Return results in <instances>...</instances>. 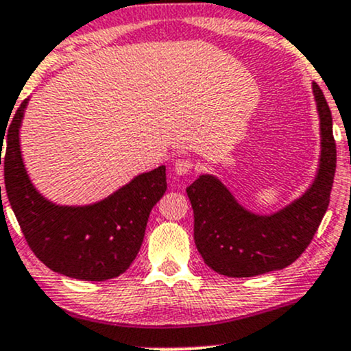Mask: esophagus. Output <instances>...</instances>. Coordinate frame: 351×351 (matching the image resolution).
Returning a JSON list of instances; mask_svg holds the SVG:
<instances>
[{
  "mask_svg": "<svg viewBox=\"0 0 351 351\" xmlns=\"http://www.w3.org/2000/svg\"><path fill=\"white\" fill-rule=\"evenodd\" d=\"M173 168H175V173L178 176H183V175H188L189 171L193 170V162H189V160H176L175 163H173Z\"/></svg>",
  "mask_w": 351,
  "mask_h": 351,
  "instance_id": "esophagus-1",
  "label": "esophagus"
}]
</instances>
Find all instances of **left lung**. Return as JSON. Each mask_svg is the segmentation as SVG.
Returning <instances> with one entry per match:
<instances>
[{"mask_svg": "<svg viewBox=\"0 0 351 351\" xmlns=\"http://www.w3.org/2000/svg\"><path fill=\"white\" fill-rule=\"evenodd\" d=\"M320 119V163L300 198L272 215H256L237 203L216 176L201 175L186 188L195 215V244L213 271L252 277L287 267L307 249L327 213L337 168L332 112L313 84Z\"/></svg>", "mask_w": 351, "mask_h": 351, "instance_id": "8db88e82", "label": "left lung"}]
</instances>
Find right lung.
I'll return each mask as SVG.
<instances>
[{
	"mask_svg": "<svg viewBox=\"0 0 351 351\" xmlns=\"http://www.w3.org/2000/svg\"><path fill=\"white\" fill-rule=\"evenodd\" d=\"M27 100L18 107L8 132H0L6 195L27 244L43 264L62 276L95 282L119 277L134 263L152 208L167 191V168L142 173L94 204L52 203L34 188L23 163L19 128ZM5 141L7 153L1 157Z\"/></svg>",
	"mask_w": 351,
	"mask_h": 351,
	"instance_id": "obj_1",
	"label": "right lung"
}]
</instances>
